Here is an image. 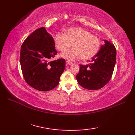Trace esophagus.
Wrapping results in <instances>:
<instances>
[{"label":"esophagus","mask_w":135,"mask_h":135,"mask_svg":"<svg viewBox=\"0 0 135 135\" xmlns=\"http://www.w3.org/2000/svg\"><path fill=\"white\" fill-rule=\"evenodd\" d=\"M67 63L68 65H72V64H73V62H71L70 61H67Z\"/></svg>","instance_id":"34e87169"}]
</instances>
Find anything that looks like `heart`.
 <instances>
[{
    "instance_id": "obj_1",
    "label": "heart",
    "mask_w": 135,
    "mask_h": 135,
    "mask_svg": "<svg viewBox=\"0 0 135 135\" xmlns=\"http://www.w3.org/2000/svg\"><path fill=\"white\" fill-rule=\"evenodd\" d=\"M53 41L55 47L62 51L70 47L72 43L73 47L60 55L70 61L80 57L82 60L92 58L98 53L101 45L99 38L81 27L69 28L64 31V33L58 32L54 36Z\"/></svg>"
}]
</instances>
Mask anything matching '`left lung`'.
<instances>
[{"mask_svg": "<svg viewBox=\"0 0 135 135\" xmlns=\"http://www.w3.org/2000/svg\"><path fill=\"white\" fill-rule=\"evenodd\" d=\"M99 52L87 65H80L76 78L78 84L88 90H98L110 81L116 62V49L110 42L104 40Z\"/></svg>", "mask_w": 135, "mask_h": 135, "instance_id": "1", "label": "left lung"}]
</instances>
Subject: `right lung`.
Here are the masks:
<instances>
[{
    "label": "right lung",
    "instance_id": "right-lung-1",
    "mask_svg": "<svg viewBox=\"0 0 135 135\" xmlns=\"http://www.w3.org/2000/svg\"><path fill=\"white\" fill-rule=\"evenodd\" d=\"M53 38L44 27L39 28L22 43L20 51V64L25 81L39 91H46L56 88L64 72L65 61L55 56Z\"/></svg>",
    "mask_w": 135,
    "mask_h": 135
}]
</instances>
